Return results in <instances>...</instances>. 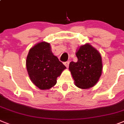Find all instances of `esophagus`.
I'll return each instance as SVG.
<instances>
[{"instance_id":"obj_1","label":"esophagus","mask_w":124,"mask_h":124,"mask_svg":"<svg viewBox=\"0 0 124 124\" xmlns=\"http://www.w3.org/2000/svg\"><path fill=\"white\" fill-rule=\"evenodd\" d=\"M64 65H65V67H67V68H68V67H69V61H67V62H64Z\"/></svg>"}]
</instances>
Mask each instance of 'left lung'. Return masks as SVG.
I'll use <instances>...</instances> for the list:
<instances>
[{
	"label": "left lung",
	"instance_id": "8db88e82",
	"mask_svg": "<svg viewBox=\"0 0 124 124\" xmlns=\"http://www.w3.org/2000/svg\"><path fill=\"white\" fill-rule=\"evenodd\" d=\"M78 61L71 62L69 69L75 85L81 89H89L100 79L103 70L100 53L89 43L79 47L76 52Z\"/></svg>",
	"mask_w": 124,
	"mask_h": 124
}]
</instances>
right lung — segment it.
<instances>
[{
    "mask_svg": "<svg viewBox=\"0 0 124 124\" xmlns=\"http://www.w3.org/2000/svg\"><path fill=\"white\" fill-rule=\"evenodd\" d=\"M26 65L32 83L41 90L49 89L57 83V79L66 69L53 54L49 43L41 41L31 48Z\"/></svg>",
    "mask_w": 124,
    "mask_h": 124,
    "instance_id": "1",
    "label": "right lung"
}]
</instances>
